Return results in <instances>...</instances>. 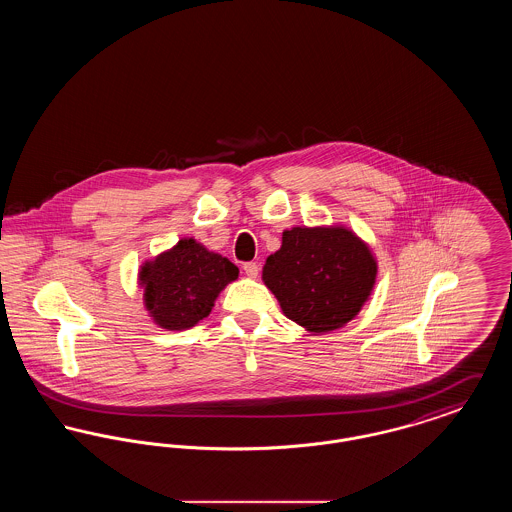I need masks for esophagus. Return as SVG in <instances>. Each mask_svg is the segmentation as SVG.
Listing matches in <instances>:
<instances>
[{
    "label": "esophagus",
    "mask_w": 512,
    "mask_h": 512,
    "mask_svg": "<svg viewBox=\"0 0 512 512\" xmlns=\"http://www.w3.org/2000/svg\"><path fill=\"white\" fill-rule=\"evenodd\" d=\"M244 270L249 278H257L259 276V265L257 263H245Z\"/></svg>",
    "instance_id": "1"
}]
</instances>
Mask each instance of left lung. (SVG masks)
I'll return each instance as SVG.
<instances>
[{
    "mask_svg": "<svg viewBox=\"0 0 512 512\" xmlns=\"http://www.w3.org/2000/svg\"><path fill=\"white\" fill-rule=\"evenodd\" d=\"M370 247L345 226H295L263 267L284 315L309 332L338 330L359 315L376 282Z\"/></svg>",
    "mask_w": 512,
    "mask_h": 512,
    "instance_id": "left-lung-1",
    "label": "left lung"
}]
</instances>
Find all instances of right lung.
I'll return each mask as SVG.
<instances>
[{"mask_svg":"<svg viewBox=\"0 0 512 512\" xmlns=\"http://www.w3.org/2000/svg\"><path fill=\"white\" fill-rule=\"evenodd\" d=\"M238 274L226 257L184 238L140 270L149 317L165 330H188L211 313L219 293Z\"/></svg>","mask_w":512,"mask_h":512,"instance_id":"right-lung-1","label":"right lung"}]
</instances>
